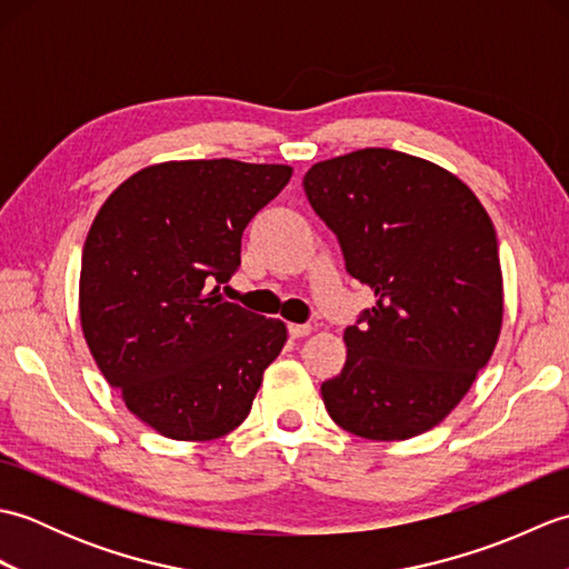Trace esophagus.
Masks as SVG:
<instances>
[{
  "instance_id": "esophagus-1",
  "label": "esophagus",
  "mask_w": 569,
  "mask_h": 569,
  "mask_svg": "<svg viewBox=\"0 0 569 569\" xmlns=\"http://www.w3.org/2000/svg\"><path fill=\"white\" fill-rule=\"evenodd\" d=\"M310 325L308 322H291V325H288V335H291V337H296V340H298V337H306V335H310Z\"/></svg>"
}]
</instances>
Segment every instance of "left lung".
Returning <instances> with one entry per match:
<instances>
[{
	"instance_id": "8db88e82",
	"label": "left lung",
	"mask_w": 569,
	"mask_h": 569,
	"mask_svg": "<svg viewBox=\"0 0 569 569\" xmlns=\"http://www.w3.org/2000/svg\"><path fill=\"white\" fill-rule=\"evenodd\" d=\"M303 188L347 273L377 296L345 330L347 361L320 386L325 408L359 438H416L462 401L499 340L489 214L445 168L391 149L316 163Z\"/></svg>"
}]
</instances>
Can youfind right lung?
<instances>
[{"instance_id":"right-lung-1","label":"right lung","mask_w":569,"mask_h":569,"mask_svg":"<svg viewBox=\"0 0 569 569\" xmlns=\"http://www.w3.org/2000/svg\"><path fill=\"white\" fill-rule=\"evenodd\" d=\"M291 168L232 159L149 166L119 186L84 239L80 320L102 377L173 440H212L249 416L281 320L220 296L241 234Z\"/></svg>"}]
</instances>
